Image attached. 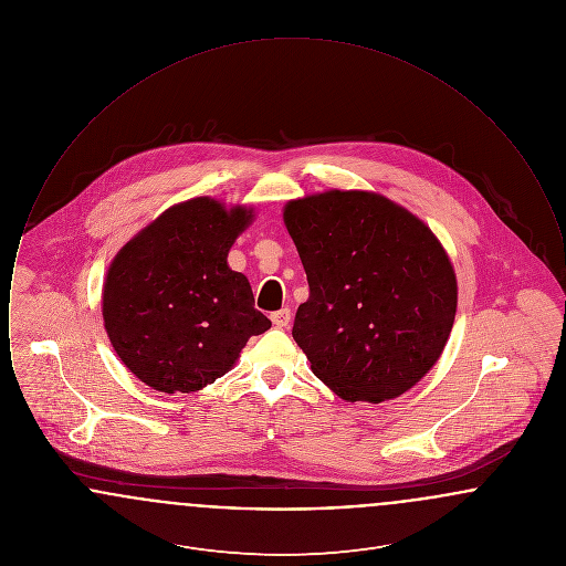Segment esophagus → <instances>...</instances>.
I'll use <instances>...</instances> for the list:
<instances>
[{
    "instance_id": "obj_1",
    "label": "esophagus",
    "mask_w": 566,
    "mask_h": 566,
    "mask_svg": "<svg viewBox=\"0 0 566 566\" xmlns=\"http://www.w3.org/2000/svg\"><path fill=\"white\" fill-rule=\"evenodd\" d=\"M271 323L275 324L277 328H286L291 324V310L289 307H282L277 312L271 314Z\"/></svg>"
}]
</instances>
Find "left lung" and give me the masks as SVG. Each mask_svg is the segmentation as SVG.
<instances>
[{
	"label": "left lung",
	"mask_w": 566,
	"mask_h": 566,
	"mask_svg": "<svg viewBox=\"0 0 566 566\" xmlns=\"http://www.w3.org/2000/svg\"><path fill=\"white\" fill-rule=\"evenodd\" d=\"M284 224L310 284L293 337L314 376L352 403L416 386L457 316V275L431 229L367 190L289 201Z\"/></svg>",
	"instance_id": "left-lung-1"
}]
</instances>
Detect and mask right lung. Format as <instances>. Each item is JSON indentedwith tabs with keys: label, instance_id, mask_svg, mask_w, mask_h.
<instances>
[{
	"label": "right lung",
	"instance_id": "add662e5",
	"mask_svg": "<svg viewBox=\"0 0 566 566\" xmlns=\"http://www.w3.org/2000/svg\"><path fill=\"white\" fill-rule=\"evenodd\" d=\"M252 210L197 197L123 245L104 284V324L125 367L159 392H197L224 376L271 321L227 254Z\"/></svg>",
	"mask_w": 566,
	"mask_h": 566
}]
</instances>
